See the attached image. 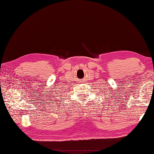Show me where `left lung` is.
<instances>
[{
    "label": "left lung",
    "instance_id": "left-lung-1",
    "mask_svg": "<svg viewBox=\"0 0 154 154\" xmlns=\"http://www.w3.org/2000/svg\"><path fill=\"white\" fill-rule=\"evenodd\" d=\"M105 99H106V98H105ZM108 101H109V100H108Z\"/></svg>",
    "mask_w": 154,
    "mask_h": 154
}]
</instances>
